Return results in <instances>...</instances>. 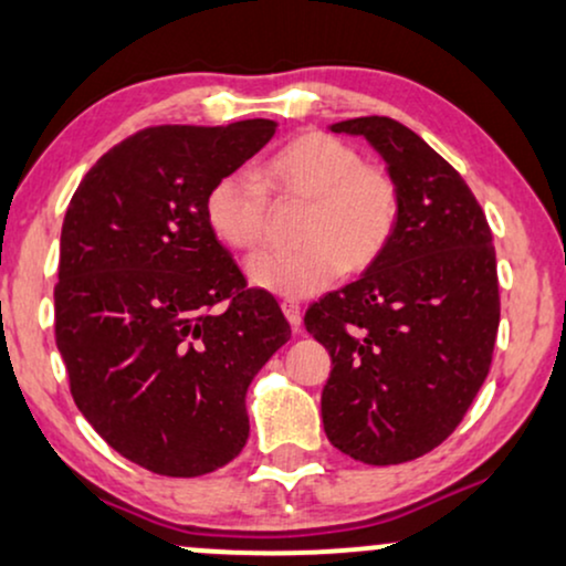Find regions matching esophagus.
I'll list each match as a JSON object with an SVG mask.
<instances>
[{
	"mask_svg": "<svg viewBox=\"0 0 566 566\" xmlns=\"http://www.w3.org/2000/svg\"><path fill=\"white\" fill-rule=\"evenodd\" d=\"M282 313H284V316H287L290 326L297 332L300 324H303V313H300V303H297V300H284V303H282Z\"/></svg>",
	"mask_w": 566,
	"mask_h": 566,
	"instance_id": "esophagus-1",
	"label": "esophagus"
}]
</instances>
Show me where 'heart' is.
<instances>
[{"label": "heart", "mask_w": 566, "mask_h": 566, "mask_svg": "<svg viewBox=\"0 0 566 566\" xmlns=\"http://www.w3.org/2000/svg\"><path fill=\"white\" fill-rule=\"evenodd\" d=\"M259 176L230 171L206 196V221L224 245L250 250L263 240L269 190L307 198L297 250H266L245 263L253 287L279 297H311L332 287L342 269L360 271L389 245L399 219V190L384 169L328 133H303L274 156Z\"/></svg>", "instance_id": "obj_1"}]
</instances>
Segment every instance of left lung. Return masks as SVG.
<instances>
[{
	"label": "left lung",
	"instance_id": "1",
	"mask_svg": "<svg viewBox=\"0 0 566 566\" xmlns=\"http://www.w3.org/2000/svg\"><path fill=\"white\" fill-rule=\"evenodd\" d=\"M366 138L399 190L384 253L305 313L332 355L321 395L326 439L366 464L423 457L460 426L491 368L499 279L473 192L410 127L355 117L328 127Z\"/></svg>",
	"mask_w": 566,
	"mask_h": 566
}]
</instances>
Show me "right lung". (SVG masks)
Masks as SVG:
<instances>
[{"instance_id":"obj_1","label":"right lung","mask_w":566,"mask_h":566,"mask_svg":"<svg viewBox=\"0 0 566 566\" xmlns=\"http://www.w3.org/2000/svg\"><path fill=\"white\" fill-rule=\"evenodd\" d=\"M276 127H148L93 164L64 213L54 332L70 391L114 452L156 475H206L242 452L248 386L290 339L206 221L211 185Z\"/></svg>"}]
</instances>
